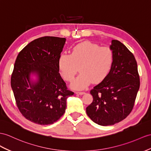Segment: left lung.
Wrapping results in <instances>:
<instances>
[{"label":"left lung","mask_w":151,"mask_h":151,"mask_svg":"<svg viewBox=\"0 0 151 151\" xmlns=\"http://www.w3.org/2000/svg\"><path fill=\"white\" fill-rule=\"evenodd\" d=\"M65 42V38L44 36L29 43L17 58L11 86L18 109L32 122H56L65 112L67 99L73 95L59 73Z\"/></svg>","instance_id":"left-lung-1"}]
</instances>
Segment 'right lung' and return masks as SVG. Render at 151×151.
I'll use <instances>...</instances> for the list:
<instances>
[{"mask_svg":"<svg viewBox=\"0 0 151 151\" xmlns=\"http://www.w3.org/2000/svg\"><path fill=\"white\" fill-rule=\"evenodd\" d=\"M109 49L112 63L102 81L90 91L93 102L86 108L91 120L100 126L119 123L129 115L139 88L135 58L118 40H113Z\"/></svg>","mask_w":151,"mask_h":151,"instance_id":"1","label":"right lung"}]
</instances>
